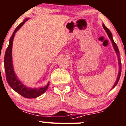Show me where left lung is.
I'll return each instance as SVG.
<instances>
[{
	"label": "left lung",
	"instance_id": "8db88e82",
	"mask_svg": "<svg viewBox=\"0 0 126 126\" xmlns=\"http://www.w3.org/2000/svg\"><path fill=\"white\" fill-rule=\"evenodd\" d=\"M103 29H104L105 30V31H106V33H107L108 36L109 38H110V41H111L113 47H114V48L115 51L116 53H117V56H118V64H119V72H118V77H117V81H116V82H115L114 85H113V87H112V88H114L115 87L116 85H117V83H118V81H119V79H120V75H121V60H120V52H119V49H118V47H117V45H116V44H115V42L114 41V40H113L112 34L111 32H110V31L107 28V27H106L105 26L104 24H103Z\"/></svg>",
	"mask_w": 126,
	"mask_h": 126
}]
</instances>
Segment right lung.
I'll return each instance as SVG.
<instances>
[{
    "mask_svg": "<svg viewBox=\"0 0 126 126\" xmlns=\"http://www.w3.org/2000/svg\"><path fill=\"white\" fill-rule=\"evenodd\" d=\"M29 20V18H26L16 27V30L14 32L13 34L9 39V45L7 48L5 52V58H4V64H5V70L6 73V78L8 84L10 87L16 93L20 94L21 96H23L25 98L32 99L36 98L37 97L41 96L44 93L46 92L49 85V82L47 85L44 87L40 88H31L25 86L17 78L16 74L14 72L13 68V64L12 62V48L13 40L16 33L18 31L23 24Z\"/></svg>",
    "mask_w": 126,
    "mask_h": 126,
    "instance_id": "obj_1",
    "label": "right lung"
}]
</instances>
